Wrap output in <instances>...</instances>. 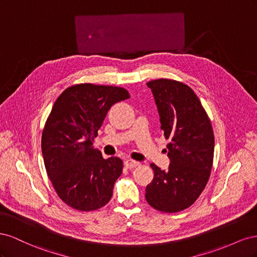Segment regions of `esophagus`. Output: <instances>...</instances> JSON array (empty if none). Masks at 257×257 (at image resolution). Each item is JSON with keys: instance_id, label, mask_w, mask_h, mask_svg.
<instances>
[{"instance_id": "esophagus-1", "label": "esophagus", "mask_w": 257, "mask_h": 257, "mask_svg": "<svg viewBox=\"0 0 257 257\" xmlns=\"http://www.w3.org/2000/svg\"><path fill=\"white\" fill-rule=\"evenodd\" d=\"M124 165H125L127 168H135L139 165V162H136L133 160H126L124 162Z\"/></svg>"}]
</instances>
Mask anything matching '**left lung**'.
Masks as SVG:
<instances>
[{"instance_id": "obj_1", "label": "left lung", "mask_w": 257, "mask_h": 257, "mask_svg": "<svg viewBox=\"0 0 257 257\" xmlns=\"http://www.w3.org/2000/svg\"><path fill=\"white\" fill-rule=\"evenodd\" d=\"M154 96L161 130L167 145L169 166L155 164L146 199L162 212H178L194 204L208 182L212 168L214 136L211 123L194 91L182 82L157 79L147 83Z\"/></svg>"}]
</instances>
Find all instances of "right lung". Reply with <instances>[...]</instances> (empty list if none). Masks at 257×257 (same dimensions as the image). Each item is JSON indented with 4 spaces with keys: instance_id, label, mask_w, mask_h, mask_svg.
I'll return each mask as SVG.
<instances>
[{
    "instance_id": "right-lung-1",
    "label": "right lung",
    "mask_w": 257,
    "mask_h": 257,
    "mask_svg": "<svg viewBox=\"0 0 257 257\" xmlns=\"http://www.w3.org/2000/svg\"><path fill=\"white\" fill-rule=\"evenodd\" d=\"M128 97L123 88L81 83L67 88L54 103L42 152L54 190L69 207L92 211L110 200L123 162L103 159L92 145L110 107Z\"/></svg>"
}]
</instances>
